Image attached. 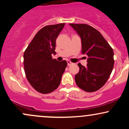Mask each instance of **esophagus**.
<instances>
[{"label":"esophagus","mask_w":129,"mask_h":129,"mask_svg":"<svg viewBox=\"0 0 129 129\" xmlns=\"http://www.w3.org/2000/svg\"><path fill=\"white\" fill-rule=\"evenodd\" d=\"M72 64H73V63H72V62H70V60H68V61H67V65H68V66H71V65H72Z\"/></svg>","instance_id":"obj_1"}]
</instances>
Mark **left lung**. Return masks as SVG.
<instances>
[{"mask_svg":"<svg viewBox=\"0 0 129 129\" xmlns=\"http://www.w3.org/2000/svg\"><path fill=\"white\" fill-rule=\"evenodd\" d=\"M80 36L82 53L87 56V64L78 63L76 85L87 92L98 90L106 83L114 66L113 50L97 29L87 24L70 23Z\"/></svg>","mask_w":129,"mask_h":129,"instance_id":"left-lung-1","label":"left lung"}]
</instances>
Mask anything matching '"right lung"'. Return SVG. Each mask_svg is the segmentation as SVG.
Segmentation results:
<instances>
[{
	"mask_svg": "<svg viewBox=\"0 0 129 129\" xmlns=\"http://www.w3.org/2000/svg\"><path fill=\"white\" fill-rule=\"evenodd\" d=\"M65 23L43 27L36 33L23 54L25 73L31 85L38 92L47 94L59 87L67 66L66 60L57 61L56 41Z\"/></svg>",
	"mask_w": 129,
	"mask_h": 129,
	"instance_id": "add662e5",
	"label": "right lung"
}]
</instances>
